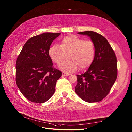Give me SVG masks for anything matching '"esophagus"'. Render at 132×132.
<instances>
[{
	"mask_svg": "<svg viewBox=\"0 0 132 132\" xmlns=\"http://www.w3.org/2000/svg\"><path fill=\"white\" fill-rule=\"evenodd\" d=\"M70 75V73H66V72H64L62 73V75H63V76H67V75Z\"/></svg>",
	"mask_w": 132,
	"mask_h": 132,
	"instance_id": "1",
	"label": "esophagus"
}]
</instances>
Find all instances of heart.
<instances>
[{"mask_svg":"<svg viewBox=\"0 0 132 132\" xmlns=\"http://www.w3.org/2000/svg\"><path fill=\"white\" fill-rule=\"evenodd\" d=\"M68 56V59L59 65L66 72H75L80 67L87 68L92 65L95 55V46L91 40H84L75 35L64 37L60 45H54L49 50V55L57 64H60Z\"/></svg>","mask_w":132,"mask_h":132,"instance_id":"heart-1","label":"heart"}]
</instances>
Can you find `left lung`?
<instances>
[{
	"instance_id": "left-lung-1",
	"label": "left lung",
	"mask_w": 132,
	"mask_h": 132,
	"mask_svg": "<svg viewBox=\"0 0 132 132\" xmlns=\"http://www.w3.org/2000/svg\"><path fill=\"white\" fill-rule=\"evenodd\" d=\"M79 34L90 37L95 44V55L87 71L77 75L75 92L87 102H98L108 95L117 79V57L109 42L102 35L92 31Z\"/></svg>"
}]
</instances>
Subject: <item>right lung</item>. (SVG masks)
Instances as JSON below:
<instances>
[{
	"mask_svg": "<svg viewBox=\"0 0 132 132\" xmlns=\"http://www.w3.org/2000/svg\"><path fill=\"white\" fill-rule=\"evenodd\" d=\"M60 33L45 32L28 40L16 62V82L25 97L33 103H43L55 92L62 72L53 66L49 55L50 45Z\"/></svg>",
	"mask_w": 132,
	"mask_h": 132,
	"instance_id": "1",
	"label": "right lung"
}]
</instances>
